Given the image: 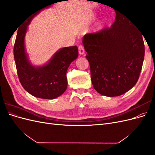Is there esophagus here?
Listing matches in <instances>:
<instances>
[{"instance_id":"1","label":"esophagus","mask_w":155,"mask_h":155,"mask_svg":"<svg viewBox=\"0 0 155 155\" xmlns=\"http://www.w3.org/2000/svg\"><path fill=\"white\" fill-rule=\"evenodd\" d=\"M78 50H79V53L80 55H83L85 54V49H84V47L83 46H79L78 48Z\"/></svg>"}]
</instances>
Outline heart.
Listing matches in <instances>:
<instances>
[{"label":"heart","instance_id":"1","mask_svg":"<svg viewBox=\"0 0 155 155\" xmlns=\"http://www.w3.org/2000/svg\"><path fill=\"white\" fill-rule=\"evenodd\" d=\"M96 18V15H94V14H91V15L89 16L87 19V22L85 23V26L88 25L90 23L92 22L93 21H94ZM107 24V20L106 19H101L100 20L99 22H97V24L95 26V31H100L101 30H102L104 29V28L105 27V26Z\"/></svg>","mask_w":155,"mask_h":155}]
</instances>
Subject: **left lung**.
Masks as SVG:
<instances>
[{"mask_svg": "<svg viewBox=\"0 0 155 155\" xmlns=\"http://www.w3.org/2000/svg\"><path fill=\"white\" fill-rule=\"evenodd\" d=\"M116 14L109 29L87 34L82 41L93 87L107 97L120 96L135 85L145 54L143 36L138 27L124 14Z\"/></svg>", "mask_w": 155, "mask_h": 155, "instance_id": "left-lung-1", "label": "left lung"}]
</instances>
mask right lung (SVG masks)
<instances>
[{"mask_svg":"<svg viewBox=\"0 0 155 155\" xmlns=\"http://www.w3.org/2000/svg\"><path fill=\"white\" fill-rule=\"evenodd\" d=\"M51 4L31 14L22 23L17 30L13 49L18 76L23 88L34 97L47 100L55 99L67 90V71L78 57L77 46H68L58 50L43 65L35 66L31 63L25 46L28 26L37 14Z\"/></svg>","mask_w":155,"mask_h":155,"instance_id":"right-lung-1","label":"right lung"}]
</instances>
